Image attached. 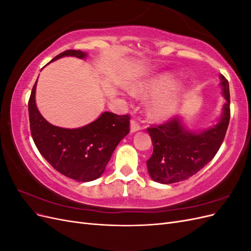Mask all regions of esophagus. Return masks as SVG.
<instances>
[{
	"label": "esophagus",
	"mask_w": 251,
	"mask_h": 251,
	"mask_svg": "<svg viewBox=\"0 0 251 251\" xmlns=\"http://www.w3.org/2000/svg\"><path fill=\"white\" fill-rule=\"evenodd\" d=\"M140 130V126L138 123H136L135 120L131 121V133H135Z\"/></svg>",
	"instance_id": "1"
}]
</instances>
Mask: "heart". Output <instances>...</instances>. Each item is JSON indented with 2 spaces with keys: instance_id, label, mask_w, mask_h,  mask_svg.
Returning a JSON list of instances; mask_svg holds the SVG:
<instances>
[{
  "instance_id": "obj_1",
  "label": "heart",
  "mask_w": 251,
  "mask_h": 251,
  "mask_svg": "<svg viewBox=\"0 0 251 251\" xmlns=\"http://www.w3.org/2000/svg\"><path fill=\"white\" fill-rule=\"evenodd\" d=\"M177 86V81L171 75H162L139 87L140 92H150L154 95H161L171 92ZM176 110V103L171 97H162L151 105V115L157 119L171 117Z\"/></svg>"
}]
</instances>
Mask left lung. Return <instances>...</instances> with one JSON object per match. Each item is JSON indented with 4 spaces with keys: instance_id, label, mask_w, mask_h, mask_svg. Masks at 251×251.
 Wrapping results in <instances>:
<instances>
[{
    "instance_id": "8db88e82",
    "label": "left lung",
    "mask_w": 251,
    "mask_h": 251,
    "mask_svg": "<svg viewBox=\"0 0 251 251\" xmlns=\"http://www.w3.org/2000/svg\"><path fill=\"white\" fill-rule=\"evenodd\" d=\"M220 86L225 98L218 124L206 130H188L181 118L151 126L148 132L153 142V154L147 161L151 178L162 184L184 181L203 169L219 151L225 138L230 118L229 85L220 75Z\"/></svg>"
}]
</instances>
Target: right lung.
Returning <instances> with one entry per match:
<instances>
[{"label":"right lung","instance_id":"obj_1","mask_svg":"<svg viewBox=\"0 0 251 251\" xmlns=\"http://www.w3.org/2000/svg\"><path fill=\"white\" fill-rule=\"evenodd\" d=\"M86 58L80 50H67L51 62L64 57ZM50 62V63H51ZM35 81L29 98L30 131L37 150L51 166L64 176L78 182L101 176L114 150L130 132V116L103 112L93 123L77 128H64L45 119L35 103Z\"/></svg>","mask_w":251,"mask_h":251}]
</instances>
